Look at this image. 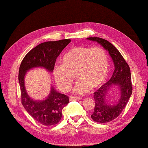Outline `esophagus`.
Masks as SVG:
<instances>
[{"label":"esophagus","instance_id":"1","mask_svg":"<svg viewBox=\"0 0 148 148\" xmlns=\"http://www.w3.org/2000/svg\"><path fill=\"white\" fill-rule=\"evenodd\" d=\"M69 99L70 100H79L81 98L79 97H71Z\"/></svg>","mask_w":148,"mask_h":148}]
</instances>
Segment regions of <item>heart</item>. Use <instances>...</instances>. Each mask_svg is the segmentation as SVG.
Masks as SVG:
<instances>
[{
  "label": "heart",
  "instance_id": "obj_1",
  "mask_svg": "<svg viewBox=\"0 0 148 148\" xmlns=\"http://www.w3.org/2000/svg\"><path fill=\"white\" fill-rule=\"evenodd\" d=\"M109 61L103 49L87 46H76L63 56L62 64L53 68V77L56 85L68 92L73 83L74 74L77 77L73 93L84 95L92 88L100 86L108 77Z\"/></svg>",
  "mask_w": 148,
  "mask_h": 148
}]
</instances>
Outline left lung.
I'll list each match as a JSON object with an SVG mask.
<instances>
[{"label": "left lung", "mask_w": 148, "mask_h": 148, "mask_svg": "<svg viewBox=\"0 0 148 148\" xmlns=\"http://www.w3.org/2000/svg\"><path fill=\"white\" fill-rule=\"evenodd\" d=\"M87 39L101 45L109 52L114 62V71L111 79L94 92L95 104L91 116L93 120L97 123L110 122L121 114L132 93L130 67L116 47L107 40L97 37H88ZM114 85L119 86L121 97L117 103L111 105L107 101V94Z\"/></svg>", "instance_id": "obj_1"}]
</instances>
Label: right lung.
Masks as SVG:
<instances>
[{
	"label": "right lung",
	"mask_w": 148,
	"mask_h": 148,
	"mask_svg": "<svg viewBox=\"0 0 148 148\" xmlns=\"http://www.w3.org/2000/svg\"><path fill=\"white\" fill-rule=\"evenodd\" d=\"M71 40L62 39L40 44L25 55L19 69L18 81L22 105L36 121L46 126H51L60 121L62 116V109L69 102V97L58 93L51 86L47 98L38 101L34 100L27 92L25 76L28 71L36 67H42L52 72L56 58Z\"/></svg>",
	"instance_id": "obj_1"
}]
</instances>
